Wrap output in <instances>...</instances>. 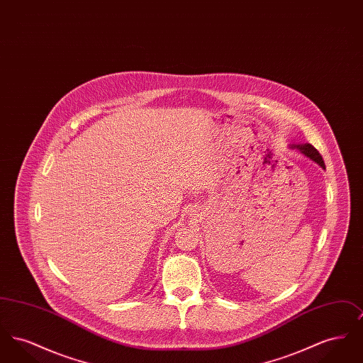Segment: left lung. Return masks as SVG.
Returning <instances> with one entry per match:
<instances>
[{
  "instance_id": "8db88e82",
  "label": "left lung",
  "mask_w": 363,
  "mask_h": 363,
  "mask_svg": "<svg viewBox=\"0 0 363 363\" xmlns=\"http://www.w3.org/2000/svg\"><path fill=\"white\" fill-rule=\"evenodd\" d=\"M294 148L299 150L302 154L311 157V160H314L315 163H318L323 169H325V163L321 154L311 145V144H298V145H293Z\"/></svg>"
}]
</instances>
